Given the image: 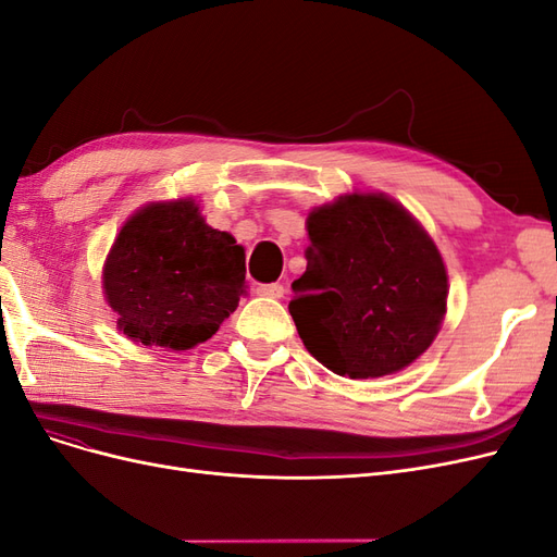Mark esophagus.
I'll return each mask as SVG.
<instances>
[{
    "mask_svg": "<svg viewBox=\"0 0 557 557\" xmlns=\"http://www.w3.org/2000/svg\"><path fill=\"white\" fill-rule=\"evenodd\" d=\"M258 295L262 297H272V299H281L285 295V288L281 283H262L258 288Z\"/></svg>",
    "mask_w": 557,
    "mask_h": 557,
    "instance_id": "esophagus-1",
    "label": "esophagus"
}]
</instances>
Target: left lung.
I'll use <instances>...</instances> for the list:
<instances>
[{
  "instance_id": "obj_1",
  "label": "left lung",
  "mask_w": 557,
  "mask_h": 557,
  "mask_svg": "<svg viewBox=\"0 0 557 557\" xmlns=\"http://www.w3.org/2000/svg\"><path fill=\"white\" fill-rule=\"evenodd\" d=\"M307 272L293 283L299 339L330 372L395 374L442 327L444 260L413 215L381 193H352L307 218Z\"/></svg>"
}]
</instances>
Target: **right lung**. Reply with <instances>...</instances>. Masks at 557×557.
<instances>
[{
    "label": "right lung",
    "instance_id": "right-lung-1",
    "mask_svg": "<svg viewBox=\"0 0 557 557\" xmlns=\"http://www.w3.org/2000/svg\"><path fill=\"white\" fill-rule=\"evenodd\" d=\"M102 278L132 342L188 350L237 309L246 256L232 234L205 223L193 199L153 201L123 225Z\"/></svg>",
    "mask_w": 557,
    "mask_h": 557
}]
</instances>
